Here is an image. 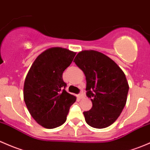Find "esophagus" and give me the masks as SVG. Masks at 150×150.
<instances>
[{"mask_svg": "<svg viewBox=\"0 0 150 150\" xmlns=\"http://www.w3.org/2000/svg\"><path fill=\"white\" fill-rule=\"evenodd\" d=\"M79 96L80 98H84V93H83V92H80L79 93Z\"/></svg>", "mask_w": 150, "mask_h": 150, "instance_id": "esophagus-1", "label": "esophagus"}]
</instances>
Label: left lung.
I'll use <instances>...</instances> for the list:
<instances>
[{
    "label": "left lung",
    "mask_w": 150,
    "mask_h": 150,
    "mask_svg": "<svg viewBox=\"0 0 150 150\" xmlns=\"http://www.w3.org/2000/svg\"><path fill=\"white\" fill-rule=\"evenodd\" d=\"M73 62L86 79V95L93 106L84 111L86 123L96 129L109 127L127 103L129 85L125 74L114 61L97 51H82Z\"/></svg>",
    "instance_id": "8db88e82"
}]
</instances>
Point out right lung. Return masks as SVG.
<instances>
[{"mask_svg":"<svg viewBox=\"0 0 150 150\" xmlns=\"http://www.w3.org/2000/svg\"><path fill=\"white\" fill-rule=\"evenodd\" d=\"M76 53L54 47L39 54L28 72L23 86V99L30 114L47 129L62 125L76 97L65 91L62 73Z\"/></svg>","mask_w":150,"mask_h":150,"instance_id":"obj_1","label":"right lung"}]
</instances>
